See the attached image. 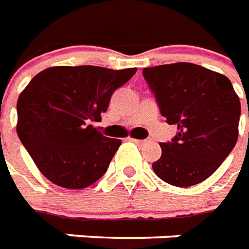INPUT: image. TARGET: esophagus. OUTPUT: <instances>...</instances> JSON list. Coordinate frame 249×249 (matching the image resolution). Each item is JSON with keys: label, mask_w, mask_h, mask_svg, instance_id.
<instances>
[{"label": "esophagus", "mask_w": 249, "mask_h": 249, "mask_svg": "<svg viewBox=\"0 0 249 249\" xmlns=\"http://www.w3.org/2000/svg\"><path fill=\"white\" fill-rule=\"evenodd\" d=\"M135 143L138 144H144V143H149V139H133Z\"/></svg>", "instance_id": "1"}]
</instances>
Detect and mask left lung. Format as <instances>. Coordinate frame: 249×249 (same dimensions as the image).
Instances as JSON below:
<instances>
[{"label": "left lung", "instance_id": "obj_1", "mask_svg": "<svg viewBox=\"0 0 249 249\" xmlns=\"http://www.w3.org/2000/svg\"><path fill=\"white\" fill-rule=\"evenodd\" d=\"M161 115L177 126L170 142L160 143L153 170L167 184H200L229 156L239 135L240 100L228 77L192 63L143 70ZM249 115V107H248Z\"/></svg>", "mask_w": 249, "mask_h": 249}]
</instances>
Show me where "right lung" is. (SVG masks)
I'll use <instances>...</instances> for the list:
<instances>
[{"mask_svg": "<svg viewBox=\"0 0 249 249\" xmlns=\"http://www.w3.org/2000/svg\"><path fill=\"white\" fill-rule=\"evenodd\" d=\"M137 68L51 67L32 79L17 102V135L43 176L67 189L96 182L119 149L89 122L106 112L115 89Z\"/></svg>", "mask_w": 249, "mask_h": 249, "instance_id": "right-lung-1", "label": "right lung"}]
</instances>
